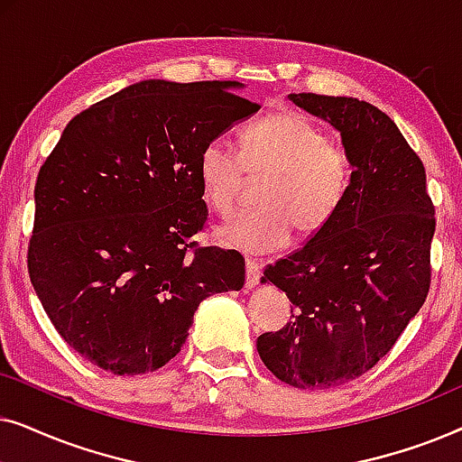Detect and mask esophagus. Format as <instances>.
<instances>
[{
  "label": "esophagus",
  "instance_id": "1",
  "mask_svg": "<svg viewBox=\"0 0 462 462\" xmlns=\"http://www.w3.org/2000/svg\"><path fill=\"white\" fill-rule=\"evenodd\" d=\"M261 258H245V290H252L261 280Z\"/></svg>",
  "mask_w": 462,
  "mask_h": 462
}]
</instances>
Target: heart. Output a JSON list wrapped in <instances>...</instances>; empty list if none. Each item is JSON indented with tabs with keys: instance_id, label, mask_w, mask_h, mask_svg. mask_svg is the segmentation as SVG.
Segmentation results:
<instances>
[{
	"instance_id": "heart-1",
	"label": "heart",
	"mask_w": 462,
	"mask_h": 462,
	"mask_svg": "<svg viewBox=\"0 0 462 462\" xmlns=\"http://www.w3.org/2000/svg\"><path fill=\"white\" fill-rule=\"evenodd\" d=\"M198 176L206 204L220 217L236 210L245 180L261 179L258 208L237 214L218 236L244 252L286 248L294 229L302 237L324 231L346 199L353 162L299 113H277L239 132V151L214 138L201 149Z\"/></svg>"
}]
</instances>
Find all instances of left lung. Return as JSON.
Listing matches in <instances>:
<instances>
[{"instance_id":"left-lung-1","label":"left lung","mask_w":462,"mask_h":462,"mask_svg":"<svg viewBox=\"0 0 462 462\" xmlns=\"http://www.w3.org/2000/svg\"><path fill=\"white\" fill-rule=\"evenodd\" d=\"M340 132L353 180L337 217L300 250L264 267L294 311L256 340L263 364L296 389H330L374 368L431 286L435 208L420 157L365 100L290 94Z\"/></svg>"}]
</instances>
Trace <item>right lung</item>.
<instances>
[{"instance_id": "add662e5", "label": "right lung", "mask_w": 462, "mask_h": 462, "mask_svg": "<svg viewBox=\"0 0 462 462\" xmlns=\"http://www.w3.org/2000/svg\"><path fill=\"white\" fill-rule=\"evenodd\" d=\"M239 81L147 79L67 124L37 174L29 277L65 343L98 368L166 365L208 296L242 290L244 256L193 236L208 220L198 160L261 109Z\"/></svg>"}]
</instances>
